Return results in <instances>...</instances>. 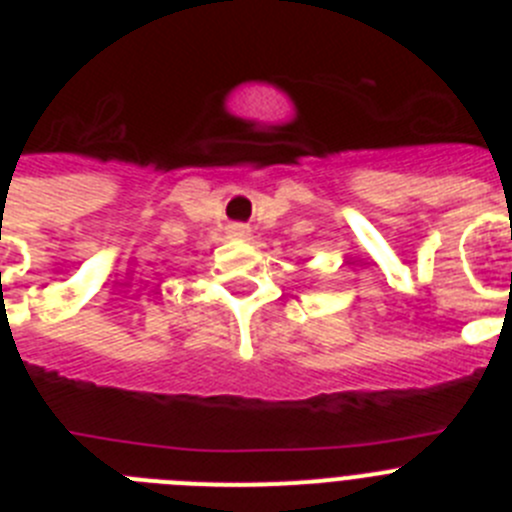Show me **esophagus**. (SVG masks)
Wrapping results in <instances>:
<instances>
[{
    "label": "esophagus",
    "instance_id": "obj_1",
    "mask_svg": "<svg viewBox=\"0 0 512 512\" xmlns=\"http://www.w3.org/2000/svg\"><path fill=\"white\" fill-rule=\"evenodd\" d=\"M230 235H238V238H243V235H248V225L233 223L230 225Z\"/></svg>",
    "mask_w": 512,
    "mask_h": 512
}]
</instances>
